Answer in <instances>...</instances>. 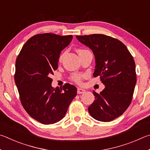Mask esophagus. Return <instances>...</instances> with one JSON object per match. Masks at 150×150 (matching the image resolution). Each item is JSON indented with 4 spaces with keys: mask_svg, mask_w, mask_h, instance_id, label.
Here are the masks:
<instances>
[{
    "mask_svg": "<svg viewBox=\"0 0 150 150\" xmlns=\"http://www.w3.org/2000/svg\"><path fill=\"white\" fill-rule=\"evenodd\" d=\"M86 91L85 90H83L82 88H78L77 89V93L78 94H81V93H83Z\"/></svg>",
    "mask_w": 150,
    "mask_h": 150,
    "instance_id": "34e87169",
    "label": "esophagus"
}]
</instances>
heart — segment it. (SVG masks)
<instances>
[{
	"label": "heart",
	"instance_id": "obj_1",
	"mask_svg": "<svg viewBox=\"0 0 150 150\" xmlns=\"http://www.w3.org/2000/svg\"><path fill=\"white\" fill-rule=\"evenodd\" d=\"M84 51V50H82V49H79L78 50V53H79L81 51ZM62 57L63 55L61 54L59 57V61H61V60L62 59ZM83 78V76L79 74H74L72 76V79L74 81V82H77V83H80L81 81H82V79Z\"/></svg>",
	"mask_w": 150,
	"mask_h": 150
}]
</instances>
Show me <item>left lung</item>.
Wrapping results in <instances>:
<instances>
[{"label": "left lung", "mask_w": 150, "mask_h": 150, "mask_svg": "<svg viewBox=\"0 0 150 150\" xmlns=\"http://www.w3.org/2000/svg\"><path fill=\"white\" fill-rule=\"evenodd\" d=\"M80 43L92 50L96 59L93 76L105 85L88 107L93 119L110 122L123 114L132 101L136 83V65L130 52L117 39L103 34L76 35Z\"/></svg>", "instance_id": "8db88e82"}]
</instances>
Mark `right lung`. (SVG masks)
<instances>
[{"instance_id":"1","label":"right lung","mask_w":150,"mask_h":150,"mask_svg":"<svg viewBox=\"0 0 150 150\" xmlns=\"http://www.w3.org/2000/svg\"><path fill=\"white\" fill-rule=\"evenodd\" d=\"M72 38L49 33L34 35L23 45L16 61L14 80L21 103L31 117L43 125L63 119L77 95V88L70 83L52 88L50 78Z\"/></svg>"}]
</instances>
